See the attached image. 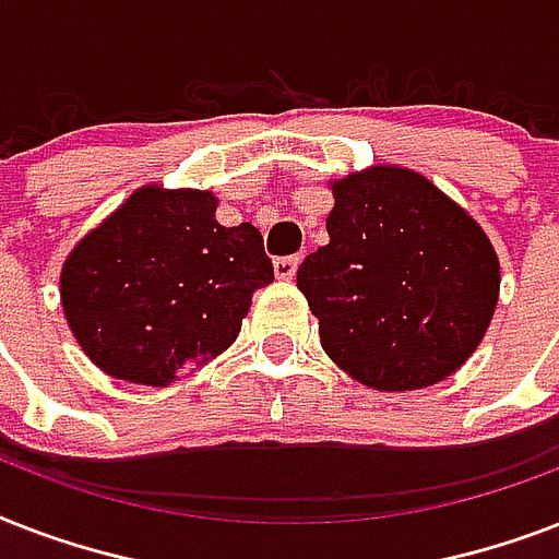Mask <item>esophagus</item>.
Listing matches in <instances>:
<instances>
[{
	"label": "esophagus",
	"instance_id": "1",
	"mask_svg": "<svg viewBox=\"0 0 559 559\" xmlns=\"http://www.w3.org/2000/svg\"><path fill=\"white\" fill-rule=\"evenodd\" d=\"M298 263H301V258H298V254H289V258H275V275H278L281 281L296 278Z\"/></svg>",
	"mask_w": 559,
	"mask_h": 559
}]
</instances>
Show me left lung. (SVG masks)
<instances>
[{"mask_svg": "<svg viewBox=\"0 0 559 559\" xmlns=\"http://www.w3.org/2000/svg\"><path fill=\"white\" fill-rule=\"evenodd\" d=\"M331 191V243L298 266L324 354L377 391L447 380L476 354L499 305L490 237L400 165L354 170Z\"/></svg>", "mask_w": 559, "mask_h": 559, "instance_id": "1", "label": "left lung"}]
</instances>
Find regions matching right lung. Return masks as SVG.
<instances>
[{"mask_svg":"<svg viewBox=\"0 0 559 559\" xmlns=\"http://www.w3.org/2000/svg\"><path fill=\"white\" fill-rule=\"evenodd\" d=\"M217 205L200 188L144 186L66 254L63 316L100 371L165 389L237 340L275 272L261 231L219 226Z\"/></svg>","mask_w":559,"mask_h":559,"instance_id":"right-lung-1","label":"right lung"}]
</instances>
